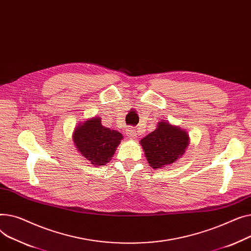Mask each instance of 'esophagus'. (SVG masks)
I'll return each instance as SVG.
<instances>
[{
    "label": "esophagus",
    "mask_w": 251,
    "mask_h": 251,
    "mask_svg": "<svg viewBox=\"0 0 251 251\" xmlns=\"http://www.w3.org/2000/svg\"><path fill=\"white\" fill-rule=\"evenodd\" d=\"M126 134L131 140H135L137 138V131H136L135 128H132V127H129V128L126 129Z\"/></svg>",
    "instance_id": "34e87169"
}]
</instances>
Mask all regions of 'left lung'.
I'll return each mask as SVG.
<instances>
[{"label": "left lung", "instance_id": "left-lung-1", "mask_svg": "<svg viewBox=\"0 0 251 251\" xmlns=\"http://www.w3.org/2000/svg\"><path fill=\"white\" fill-rule=\"evenodd\" d=\"M147 161L154 169L176 163L183 156L189 144L185 129L165 121H160L155 130L140 141Z\"/></svg>", "mask_w": 251, "mask_h": 251}]
</instances>
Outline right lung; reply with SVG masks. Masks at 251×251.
I'll list each match as a JSON object with an SVG mask.
<instances>
[{"label":"right lung","mask_w":251,"mask_h":251,"mask_svg":"<svg viewBox=\"0 0 251 251\" xmlns=\"http://www.w3.org/2000/svg\"><path fill=\"white\" fill-rule=\"evenodd\" d=\"M123 139L121 132L103 126L97 115L78 124L73 131L77 150L95 167L108 163Z\"/></svg>","instance_id":"obj_1"}]
</instances>
